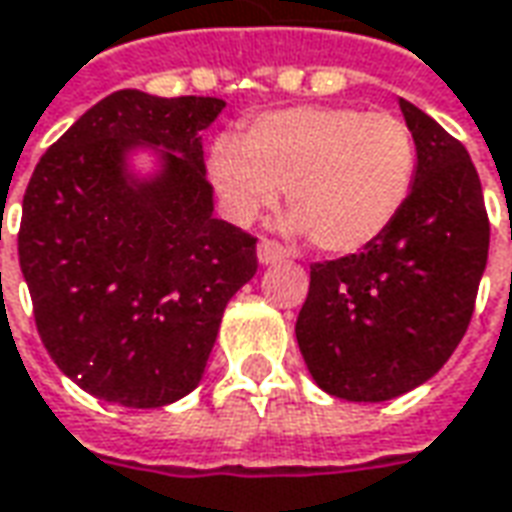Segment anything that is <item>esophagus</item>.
Listing matches in <instances>:
<instances>
[{
  "mask_svg": "<svg viewBox=\"0 0 512 512\" xmlns=\"http://www.w3.org/2000/svg\"><path fill=\"white\" fill-rule=\"evenodd\" d=\"M256 253H259V262L262 264H275V262H281V259L286 256L284 245L270 237L259 239V248H256Z\"/></svg>",
  "mask_w": 512,
  "mask_h": 512,
  "instance_id": "1",
  "label": "esophagus"
}]
</instances>
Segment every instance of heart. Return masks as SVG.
I'll list each match as a JSON object with an SVG mask.
<instances>
[{"instance_id": "heart-1", "label": "heart", "mask_w": 512, "mask_h": 512, "mask_svg": "<svg viewBox=\"0 0 512 512\" xmlns=\"http://www.w3.org/2000/svg\"><path fill=\"white\" fill-rule=\"evenodd\" d=\"M209 176L226 212L250 223L286 190L295 215L325 253H355L397 220L416 179V140L389 112L289 107L267 112L234 140H217Z\"/></svg>"}]
</instances>
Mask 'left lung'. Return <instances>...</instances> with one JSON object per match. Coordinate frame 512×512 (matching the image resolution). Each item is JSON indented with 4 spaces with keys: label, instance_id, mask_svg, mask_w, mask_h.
Returning <instances> with one entry per match:
<instances>
[{
    "label": "left lung",
    "instance_id": "left-lung-1",
    "mask_svg": "<svg viewBox=\"0 0 512 512\" xmlns=\"http://www.w3.org/2000/svg\"><path fill=\"white\" fill-rule=\"evenodd\" d=\"M416 179L389 231L361 253L311 264L297 344L322 391L383 402L430 380L469 328L488 262L480 176L460 140L400 99Z\"/></svg>",
    "mask_w": 512,
    "mask_h": 512
}]
</instances>
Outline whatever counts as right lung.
Wrapping results in <instances>:
<instances>
[{
    "instance_id": "right-lung-1",
    "label": "right lung",
    "mask_w": 512,
    "mask_h": 512,
    "mask_svg": "<svg viewBox=\"0 0 512 512\" xmlns=\"http://www.w3.org/2000/svg\"><path fill=\"white\" fill-rule=\"evenodd\" d=\"M226 101L118 90L35 165L18 228L43 347L79 389L162 408L204 375L226 303L256 275V237L217 220L201 137ZM162 147L134 180L125 154Z\"/></svg>"
}]
</instances>
